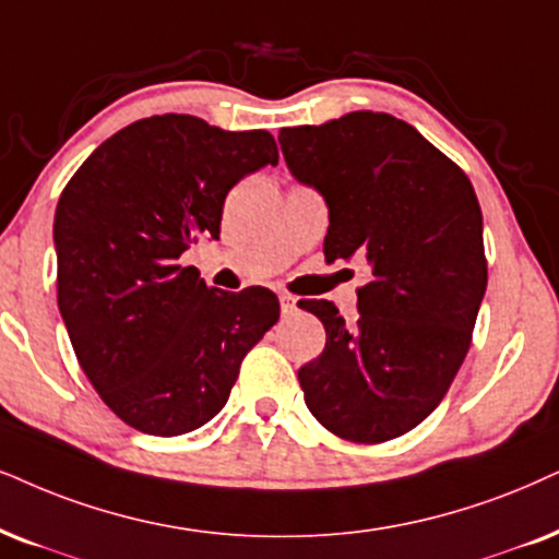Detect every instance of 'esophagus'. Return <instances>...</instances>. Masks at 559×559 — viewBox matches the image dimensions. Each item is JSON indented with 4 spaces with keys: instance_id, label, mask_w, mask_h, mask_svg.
I'll list each match as a JSON object with an SVG mask.
<instances>
[{
    "instance_id": "obj_1",
    "label": "esophagus",
    "mask_w": 559,
    "mask_h": 559,
    "mask_svg": "<svg viewBox=\"0 0 559 559\" xmlns=\"http://www.w3.org/2000/svg\"><path fill=\"white\" fill-rule=\"evenodd\" d=\"M278 299H281V314L288 317L296 312V299L292 294H278Z\"/></svg>"
}]
</instances>
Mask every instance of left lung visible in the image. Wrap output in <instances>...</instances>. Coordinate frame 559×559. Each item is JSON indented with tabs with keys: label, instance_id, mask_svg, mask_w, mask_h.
Returning <instances> with one entry per match:
<instances>
[{
	"label": "left lung",
	"instance_id": "1",
	"mask_svg": "<svg viewBox=\"0 0 559 559\" xmlns=\"http://www.w3.org/2000/svg\"><path fill=\"white\" fill-rule=\"evenodd\" d=\"M278 141L294 178L328 203L324 258L371 265L356 322L332 301L304 304L328 332L299 369L304 402L345 441H390L433 413L469 350L487 288L475 188L390 112L281 129Z\"/></svg>",
	"mask_w": 559,
	"mask_h": 559
}]
</instances>
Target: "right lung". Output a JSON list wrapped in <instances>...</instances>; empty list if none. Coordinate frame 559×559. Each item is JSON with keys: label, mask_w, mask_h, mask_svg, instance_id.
<instances>
[{"label": "right lung", "mask_w": 559, "mask_h": 559, "mask_svg": "<svg viewBox=\"0 0 559 559\" xmlns=\"http://www.w3.org/2000/svg\"><path fill=\"white\" fill-rule=\"evenodd\" d=\"M265 165H278L267 131L167 112L112 133L63 188L59 312L92 386L141 433L214 418L247 350L278 322L273 292H218L180 263L201 237L218 239L224 198Z\"/></svg>", "instance_id": "1"}]
</instances>
